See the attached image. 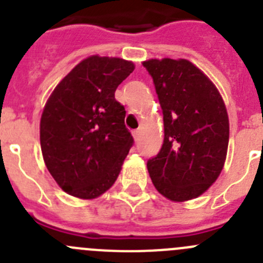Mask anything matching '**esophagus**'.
<instances>
[{
  "label": "esophagus",
  "mask_w": 263,
  "mask_h": 263,
  "mask_svg": "<svg viewBox=\"0 0 263 263\" xmlns=\"http://www.w3.org/2000/svg\"><path fill=\"white\" fill-rule=\"evenodd\" d=\"M132 135H134L135 141H139V139H140V131H139V129H136V131L132 132Z\"/></svg>",
  "instance_id": "1"
}]
</instances>
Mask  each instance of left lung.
Returning <instances> with one entry per match:
<instances>
[{
  "instance_id": "8db88e82",
  "label": "left lung",
  "mask_w": 263,
  "mask_h": 263,
  "mask_svg": "<svg viewBox=\"0 0 263 263\" xmlns=\"http://www.w3.org/2000/svg\"><path fill=\"white\" fill-rule=\"evenodd\" d=\"M142 65L153 78L164 123L162 149L147 160L153 183L172 202L198 198L225 164V103L212 81L189 60L150 59Z\"/></svg>"
}]
</instances>
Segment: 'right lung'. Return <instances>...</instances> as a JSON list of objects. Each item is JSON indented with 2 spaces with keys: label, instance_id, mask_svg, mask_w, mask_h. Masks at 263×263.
<instances>
[{
  "label": "right lung",
  "instance_id": "1",
  "mask_svg": "<svg viewBox=\"0 0 263 263\" xmlns=\"http://www.w3.org/2000/svg\"><path fill=\"white\" fill-rule=\"evenodd\" d=\"M132 61L92 55L76 65L43 109V160L69 195L93 199L111 187L134 145L117 87L134 72Z\"/></svg>",
  "mask_w": 263,
  "mask_h": 263
}]
</instances>
